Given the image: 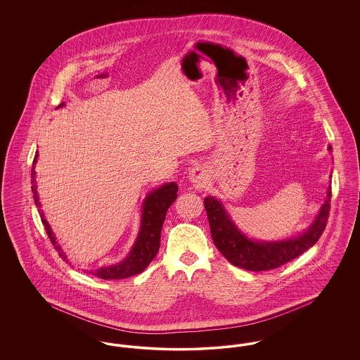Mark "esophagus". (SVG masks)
Segmentation results:
<instances>
[{"mask_svg":"<svg viewBox=\"0 0 360 360\" xmlns=\"http://www.w3.org/2000/svg\"><path fill=\"white\" fill-rule=\"evenodd\" d=\"M188 181L193 184L195 188L204 186L207 181V174L202 166H195L188 172Z\"/></svg>","mask_w":360,"mask_h":360,"instance_id":"esophagus-1","label":"esophagus"}]
</instances>
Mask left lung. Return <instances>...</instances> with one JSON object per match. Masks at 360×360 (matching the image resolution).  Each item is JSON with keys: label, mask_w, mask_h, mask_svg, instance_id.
<instances>
[{"label": "left lung", "mask_w": 360, "mask_h": 360, "mask_svg": "<svg viewBox=\"0 0 360 360\" xmlns=\"http://www.w3.org/2000/svg\"><path fill=\"white\" fill-rule=\"evenodd\" d=\"M328 150H332L330 146ZM332 190L328 188L326 202L321 206L314 223L307 232L289 240L281 241H255L240 232L231 220L223 204L214 197L207 195L204 200L212 239L223 257L233 266L248 271H267L278 269L285 263L304 254L313 247L326 229L329 217Z\"/></svg>", "instance_id": "8db88e82"}]
</instances>
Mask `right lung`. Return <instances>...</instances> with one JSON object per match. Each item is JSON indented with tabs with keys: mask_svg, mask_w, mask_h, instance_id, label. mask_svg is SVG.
Returning a JSON list of instances; mask_svg holds the SVG:
<instances>
[{
	"mask_svg": "<svg viewBox=\"0 0 360 360\" xmlns=\"http://www.w3.org/2000/svg\"><path fill=\"white\" fill-rule=\"evenodd\" d=\"M65 103H62L59 106H63ZM39 154H34V166H32V193H34V204L40 213V219L41 223L46 228V232L50 238V241L53 245V248L58 251L59 257L63 260L69 262L68 257L65 255V252L62 251L60 245H58L56 238L51 231L50 224L47 223V220L44 219L43 210L40 209V202H39V197H37V186H36V179H34V163L37 160ZM176 191H178V185L175 182L172 184H166L159 188H156L154 191H151L144 202H143V210H141V224H140V231L137 235L136 241L131 250V252L128 254V257H125L122 262L113 264V266H106L101 267L96 271H89V274H93L97 278L101 279H124V278H129L132 275L140 274L156 257L159 247H160V231H162V225L165 223L166 219V213L169 210V207L174 204L175 198H176Z\"/></svg>",
	"mask_w": 360,
	"mask_h": 360,
	"instance_id": "1",
	"label": "right lung"
}]
</instances>
